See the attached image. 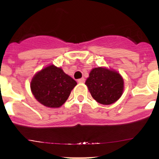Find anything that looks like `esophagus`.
Wrapping results in <instances>:
<instances>
[{
  "label": "esophagus",
  "instance_id": "esophagus-1",
  "mask_svg": "<svg viewBox=\"0 0 159 159\" xmlns=\"http://www.w3.org/2000/svg\"><path fill=\"white\" fill-rule=\"evenodd\" d=\"M84 81H85V79L84 78H80V79L78 80V83H80V84L84 83Z\"/></svg>",
  "mask_w": 159,
  "mask_h": 159
}]
</instances>
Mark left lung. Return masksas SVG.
Segmentation results:
<instances>
[{
	"label": "left lung",
	"mask_w": 159,
	"mask_h": 159,
	"mask_svg": "<svg viewBox=\"0 0 159 159\" xmlns=\"http://www.w3.org/2000/svg\"><path fill=\"white\" fill-rule=\"evenodd\" d=\"M85 84L92 97L102 105L116 102L123 93L124 80L121 75L106 67L93 69Z\"/></svg>",
	"instance_id": "8db88e82"
}]
</instances>
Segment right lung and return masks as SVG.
<instances>
[{
  "mask_svg": "<svg viewBox=\"0 0 159 159\" xmlns=\"http://www.w3.org/2000/svg\"><path fill=\"white\" fill-rule=\"evenodd\" d=\"M77 84L61 67L49 65L34 75L30 90L39 103L48 107H60L69 98Z\"/></svg>",
  "mask_w": 159,
  "mask_h": 159,
  "instance_id": "add662e5",
  "label": "right lung"
}]
</instances>
